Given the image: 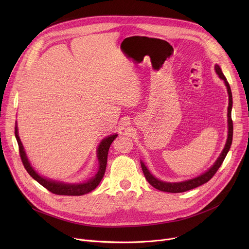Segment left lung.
Listing matches in <instances>:
<instances>
[{"instance_id": "left-lung-1", "label": "left lung", "mask_w": 249, "mask_h": 249, "mask_svg": "<svg viewBox=\"0 0 249 249\" xmlns=\"http://www.w3.org/2000/svg\"><path fill=\"white\" fill-rule=\"evenodd\" d=\"M215 71L217 75L219 76V78L221 80L224 81L227 90H228V94H229V106H228V138H227V142L226 145L221 153V155L219 156V158L217 159V160L214 162L208 170H206L204 173L194 177V178L188 179V180H184V181H179V182H166V181H162L158 179L155 175H153L150 170L148 169V167L146 166V164L144 163L143 160H141V166L142 169H143V172L145 174L146 179L148 180V182L155 187L156 189H159L160 191L163 192H169V193H180V192H185L188 190H191L193 188H196L206 182H208L213 176L215 175V173L217 172V170L219 169V167L222 165L225 158L227 157L230 148L231 146V142H232V132H233V126H232V120H231V108H232V94H231V87L226 79V77L224 76L222 70L220 68L219 65H215Z\"/></svg>"}]
</instances>
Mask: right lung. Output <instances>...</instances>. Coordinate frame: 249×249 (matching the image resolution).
I'll use <instances>...</instances> for the list:
<instances>
[{
	"label": "right lung",
	"instance_id": "obj_1",
	"mask_svg": "<svg viewBox=\"0 0 249 249\" xmlns=\"http://www.w3.org/2000/svg\"><path fill=\"white\" fill-rule=\"evenodd\" d=\"M15 134H16V138H17L18 148H19V155L21 158V161H22L26 171L29 173V175L34 180H36L39 184H41L43 187L48 189L50 192L57 194V195H66V196L85 195L87 193L91 192L98 186V184L102 180L103 175L105 173L106 163H107V155H108L110 145L112 144V142L118 136L117 134H113V135H109L107 137H105L104 139L101 140V142L97 147V150H96V157L98 160L99 166H98L97 172L94 176H92L90 179H89L85 182L67 183V182L47 178V177L40 175L36 170H35L33 168V166L31 165L30 161L28 160V158L25 154L23 145L19 139L17 122H16V128H15Z\"/></svg>",
	"mask_w": 249,
	"mask_h": 249
}]
</instances>
